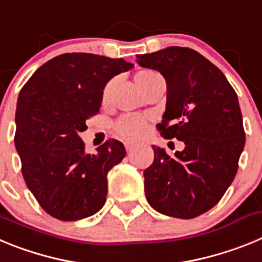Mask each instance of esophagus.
Returning a JSON list of instances; mask_svg holds the SVG:
<instances>
[{
	"label": "esophagus",
	"mask_w": 262,
	"mask_h": 262,
	"mask_svg": "<svg viewBox=\"0 0 262 262\" xmlns=\"http://www.w3.org/2000/svg\"><path fill=\"white\" fill-rule=\"evenodd\" d=\"M124 147H126V151L128 152H133V149H134V144H131V143H126V144H124Z\"/></svg>",
	"instance_id": "34e87169"
}]
</instances>
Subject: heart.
<instances>
[{"mask_svg":"<svg viewBox=\"0 0 262 262\" xmlns=\"http://www.w3.org/2000/svg\"><path fill=\"white\" fill-rule=\"evenodd\" d=\"M155 76H159V73L152 69H143V71L138 72L135 75V82L136 85L142 86L143 84H145L148 80H151ZM111 89H113V81L107 82L105 85L102 90V101L106 102L111 94ZM148 120L145 119L142 115H134V114H127L122 115L120 118H118L117 120L113 124V129L114 133L117 134L119 138L124 139V140H129V142H134V140H138L139 138H142L143 134L145 133V128H147Z\"/></svg>","mask_w":262,"mask_h":262,"instance_id":"b5f03b06","label":"heart"}]
</instances>
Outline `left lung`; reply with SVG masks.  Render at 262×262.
Segmentation results:
<instances>
[{
  "label": "left lung",
  "instance_id": "obj_1",
  "mask_svg": "<svg viewBox=\"0 0 262 262\" xmlns=\"http://www.w3.org/2000/svg\"><path fill=\"white\" fill-rule=\"evenodd\" d=\"M138 62L166 81L160 135L185 143L174 157L152 145L154 163L144 170L148 203L169 216H200L222 200L239 168L245 133L236 92L221 69L191 48L139 55Z\"/></svg>",
  "mask_w": 262,
  "mask_h": 262
}]
</instances>
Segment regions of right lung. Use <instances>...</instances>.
Wrapping results in <instances>:
<instances>
[{
	"label": "right lung",
	"mask_w": 262,
	"mask_h": 262,
	"mask_svg": "<svg viewBox=\"0 0 262 262\" xmlns=\"http://www.w3.org/2000/svg\"><path fill=\"white\" fill-rule=\"evenodd\" d=\"M133 67L124 59L62 53L38 68L20 89L14 143L25 182L51 216L78 221L105 205L107 172L126 149L108 139L90 155L78 133L99 113L107 81Z\"/></svg>",
	"instance_id": "add662e5"
}]
</instances>
